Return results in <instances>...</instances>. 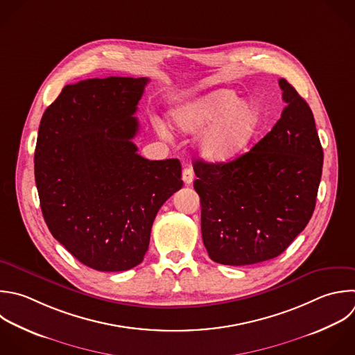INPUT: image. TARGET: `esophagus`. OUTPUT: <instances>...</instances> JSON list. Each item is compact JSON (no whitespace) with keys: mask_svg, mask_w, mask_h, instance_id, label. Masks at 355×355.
<instances>
[{"mask_svg":"<svg viewBox=\"0 0 355 355\" xmlns=\"http://www.w3.org/2000/svg\"><path fill=\"white\" fill-rule=\"evenodd\" d=\"M182 179L184 182V184H191L193 180H194V172L190 166H186L182 172Z\"/></svg>","mask_w":355,"mask_h":355,"instance_id":"esophagus-1","label":"esophagus"}]
</instances>
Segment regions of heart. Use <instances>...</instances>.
<instances>
[{"mask_svg": "<svg viewBox=\"0 0 355 355\" xmlns=\"http://www.w3.org/2000/svg\"><path fill=\"white\" fill-rule=\"evenodd\" d=\"M259 114L254 104L239 103L233 90L211 92L176 110L172 116L173 128L184 135H196L212 124L200 143V151L208 161L219 162L233 158L243 151L254 137ZM159 132L168 136L165 126Z\"/></svg>", "mask_w": 355, "mask_h": 355, "instance_id": "b5f03b06", "label": "heart"}]
</instances>
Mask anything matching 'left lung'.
Returning <instances> with one entry per match:
<instances>
[{
	"instance_id": "left-lung-1",
	"label": "left lung",
	"mask_w": 355,
	"mask_h": 355,
	"mask_svg": "<svg viewBox=\"0 0 355 355\" xmlns=\"http://www.w3.org/2000/svg\"><path fill=\"white\" fill-rule=\"evenodd\" d=\"M272 130L226 164L194 162L202 241L212 261L243 266L280 255L315 209L323 151L309 105L284 79Z\"/></svg>"
}]
</instances>
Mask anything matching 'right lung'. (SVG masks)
I'll return each mask as SVG.
<instances>
[{
    "instance_id": "right-lung-1",
    "label": "right lung",
    "mask_w": 355,
    "mask_h": 355,
    "mask_svg": "<svg viewBox=\"0 0 355 355\" xmlns=\"http://www.w3.org/2000/svg\"><path fill=\"white\" fill-rule=\"evenodd\" d=\"M147 83L111 76L68 85L40 122L35 179L44 220L96 270L139 265L157 212L183 186L179 159L148 161L132 141Z\"/></svg>"
}]
</instances>
